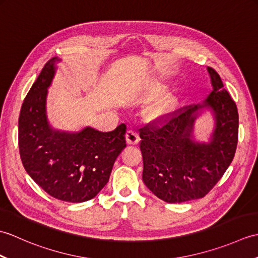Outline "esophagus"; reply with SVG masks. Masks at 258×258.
<instances>
[{"label":"esophagus","mask_w":258,"mask_h":258,"mask_svg":"<svg viewBox=\"0 0 258 258\" xmlns=\"http://www.w3.org/2000/svg\"><path fill=\"white\" fill-rule=\"evenodd\" d=\"M126 142H127V144H131V145L138 144L140 142V136L138 132L134 130H128L127 132H126Z\"/></svg>","instance_id":"esophagus-1"}]
</instances>
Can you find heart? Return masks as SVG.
Returning <instances> with one entry per match:
<instances>
[{
	"label": "heart",
	"instance_id": "obj_1",
	"mask_svg": "<svg viewBox=\"0 0 258 258\" xmlns=\"http://www.w3.org/2000/svg\"><path fill=\"white\" fill-rule=\"evenodd\" d=\"M172 103H173V100L171 96H164L160 98L158 101L151 104L149 108H147L146 113L151 118H154V119L162 118L164 116H166L167 113L169 112Z\"/></svg>",
	"mask_w": 258,
	"mask_h": 258
}]
</instances>
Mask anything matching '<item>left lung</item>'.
Masks as SVG:
<instances>
[{
    "label": "left lung",
    "instance_id": "8db88e82",
    "mask_svg": "<svg viewBox=\"0 0 258 258\" xmlns=\"http://www.w3.org/2000/svg\"><path fill=\"white\" fill-rule=\"evenodd\" d=\"M213 91L202 104L168 113L140 128L143 182L153 194L167 203L204 197L222 178L234 158L238 141L237 106L212 68ZM210 108L216 128L208 144L191 139L197 115Z\"/></svg>",
    "mask_w": 258,
    "mask_h": 258
}]
</instances>
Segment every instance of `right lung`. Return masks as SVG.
I'll return each mask as SVG.
<instances>
[{"mask_svg": "<svg viewBox=\"0 0 258 258\" xmlns=\"http://www.w3.org/2000/svg\"><path fill=\"white\" fill-rule=\"evenodd\" d=\"M56 61L53 57L44 65L22 104L20 156L27 174L48 195L82 203L107 184L114 162L126 146V125L106 133L92 127L75 134L54 131L47 122L45 103Z\"/></svg>", "mask_w": 258, "mask_h": 258, "instance_id": "1", "label": "right lung"}]
</instances>
